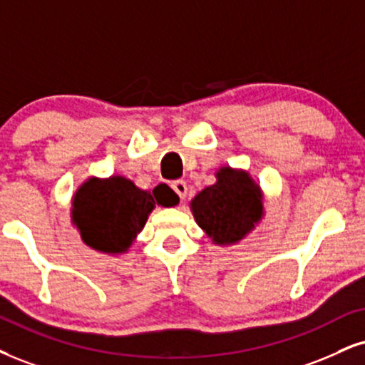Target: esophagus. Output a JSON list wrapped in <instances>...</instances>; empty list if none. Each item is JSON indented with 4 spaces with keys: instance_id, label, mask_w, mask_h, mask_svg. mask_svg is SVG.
Masks as SVG:
<instances>
[{
    "instance_id": "esophagus-1",
    "label": "esophagus",
    "mask_w": 365,
    "mask_h": 365,
    "mask_svg": "<svg viewBox=\"0 0 365 365\" xmlns=\"http://www.w3.org/2000/svg\"><path fill=\"white\" fill-rule=\"evenodd\" d=\"M170 186H173L174 192H175V195H178L179 197H181V200H184V197H186V195H187V186H186V182H184V181H174L173 184H170Z\"/></svg>"
}]
</instances>
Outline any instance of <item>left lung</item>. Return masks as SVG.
Segmentation results:
<instances>
[{
  "label": "left lung",
  "instance_id": "8db88e82",
  "mask_svg": "<svg viewBox=\"0 0 365 365\" xmlns=\"http://www.w3.org/2000/svg\"><path fill=\"white\" fill-rule=\"evenodd\" d=\"M196 223L218 245L242 240L262 218L260 187L244 170L222 168L217 182L191 201Z\"/></svg>",
  "mask_w": 365,
  "mask_h": 365
}]
</instances>
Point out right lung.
Here are the masks:
<instances>
[{"instance_id": "obj_1", "label": "right lung", "mask_w": 365, "mask_h": 365, "mask_svg": "<svg viewBox=\"0 0 365 365\" xmlns=\"http://www.w3.org/2000/svg\"><path fill=\"white\" fill-rule=\"evenodd\" d=\"M155 203L170 206L175 197L168 191L138 190L121 175L91 178L76 192L71 213L84 244L106 254H121L145 227Z\"/></svg>"}]
</instances>
